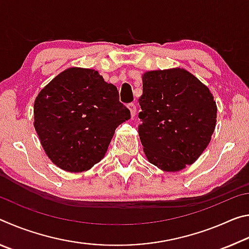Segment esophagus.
Instances as JSON below:
<instances>
[{
    "instance_id": "34e87169",
    "label": "esophagus",
    "mask_w": 249,
    "mask_h": 249,
    "mask_svg": "<svg viewBox=\"0 0 249 249\" xmlns=\"http://www.w3.org/2000/svg\"><path fill=\"white\" fill-rule=\"evenodd\" d=\"M127 107H128L129 112H130V116L134 117L135 114H136V105H135L134 103H129L127 105Z\"/></svg>"
}]
</instances>
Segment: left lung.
<instances>
[{"label": "left lung", "instance_id": "1", "mask_svg": "<svg viewBox=\"0 0 249 249\" xmlns=\"http://www.w3.org/2000/svg\"><path fill=\"white\" fill-rule=\"evenodd\" d=\"M138 127L150 163L176 172L192 165L211 142L217 107L209 88L183 68L147 71Z\"/></svg>", "mask_w": 249, "mask_h": 249}]
</instances>
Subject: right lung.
I'll return each instance as SVG.
<instances>
[{"mask_svg":"<svg viewBox=\"0 0 249 249\" xmlns=\"http://www.w3.org/2000/svg\"><path fill=\"white\" fill-rule=\"evenodd\" d=\"M129 119L116 87L98 71L79 67L56 75L34 103V127L46 155L69 172L101 161L117 126Z\"/></svg>","mask_w":249,"mask_h":249,"instance_id":"1","label":"right lung"}]
</instances>
